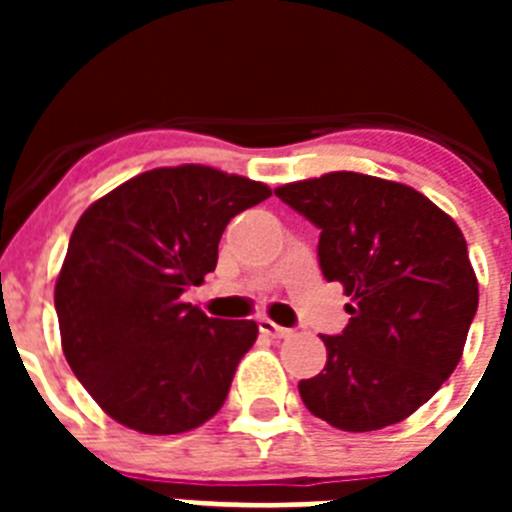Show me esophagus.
<instances>
[{
  "label": "esophagus",
  "instance_id": "esophagus-1",
  "mask_svg": "<svg viewBox=\"0 0 512 512\" xmlns=\"http://www.w3.org/2000/svg\"><path fill=\"white\" fill-rule=\"evenodd\" d=\"M259 330L264 333V336H271V338H289V336H292V330L282 328V325H277L274 320H269V318L259 320Z\"/></svg>",
  "mask_w": 512,
  "mask_h": 512
}]
</instances>
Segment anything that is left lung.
Instances as JSON below:
<instances>
[{
  "mask_svg": "<svg viewBox=\"0 0 512 512\" xmlns=\"http://www.w3.org/2000/svg\"><path fill=\"white\" fill-rule=\"evenodd\" d=\"M320 228L318 259L351 315L323 372L300 382L312 415L351 433L379 431L431 400L459 364L479 302L459 225L408 184L356 171L274 189Z\"/></svg>",
  "mask_w": 512,
  "mask_h": 512,
  "instance_id": "left-lung-1",
  "label": "left lung"
}]
</instances>
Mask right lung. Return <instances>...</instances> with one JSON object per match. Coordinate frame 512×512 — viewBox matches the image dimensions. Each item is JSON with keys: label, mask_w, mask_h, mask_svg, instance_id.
I'll return each instance as SVG.
<instances>
[{"label": "right lung", "mask_w": 512, "mask_h": 512, "mask_svg": "<svg viewBox=\"0 0 512 512\" xmlns=\"http://www.w3.org/2000/svg\"><path fill=\"white\" fill-rule=\"evenodd\" d=\"M271 197L200 164L138 174L87 207L56 279L63 356L99 408L148 436L187 433L223 408L253 320L182 300L215 271L230 217Z\"/></svg>", "instance_id": "1"}]
</instances>
